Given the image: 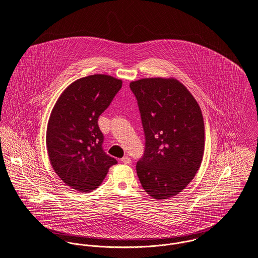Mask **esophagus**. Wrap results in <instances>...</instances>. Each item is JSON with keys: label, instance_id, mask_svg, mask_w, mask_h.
Masks as SVG:
<instances>
[{"label": "esophagus", "instance_id": "esophagus-1", "mask_svg": "<svg viewBox=\"0 0 258 258\" xmlns=\"http://www.w3.org/2000/svg\"><path fill=\"white\" fill-rule=\"evenodd\" d=\"M121 161H122V163H124V164H130V163H131V159H130L128 156L123 157V158L121 159Z\"/></svg>", "mask_w": 258, "mask_h": 258}]
</instances>
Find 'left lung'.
<instances>
[{
  "label": "left lung",
  "mask_w": 258,
  "mask_h": 258,
  "mask_svg": "<svg viewBox=\"0 0 258 258\" xmlns=\"http://www.w3.org/2000/svg\"><path fill=\"white\" fill-rule=\"evenodd\" d=\"M145 132L144 156L137 162L143 188L155 200L181 192L195 178L205 151L201 107L178 79L142 78L130 82Z\"/></svg>",
  "instance_id": "obj_1"
}]
</instances>
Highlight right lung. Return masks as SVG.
Returning <instances> with one entry per match:
<instances>
[{
	"instance_id": "add662e5",
	"label": "right lung",
	"mask_w": 258,
	"mask_h": 258,
	"mask_svg": "<svg viewBox=\"0 0 258 258\" xmlns=\"http://www.w3.org/2000/svg\"><path fill=\"white\" fill-rule=\"evenodd\" d=\"M122 87V80L93 74L70 84L55 102L46 129V148L52 169L74 189L98 187L116 159L102 149L97 121Z\"/></svg>"
}]
</instances>
